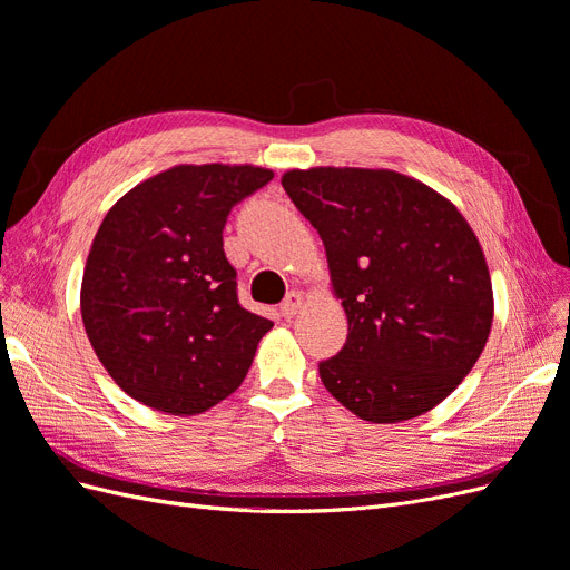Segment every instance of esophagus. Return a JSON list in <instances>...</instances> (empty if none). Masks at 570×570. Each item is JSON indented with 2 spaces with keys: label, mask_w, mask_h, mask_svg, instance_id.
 <instances>
[{
  "label": "esophagus",
  "mask_w": 570,
  "mask_h": 570,
  "mask_svg": "<svg viewBox=\"0 0 570 570\" xmlns=\"http://www.w3.org/2000/svg\"><path fill=\"white\" fill-rule=\"evenodd\" d=\"M302 304H304V295L302 292H289V295L283 299V304H281V316L283 318H292L295 316L299 308H302Z\"/></svg>",
  "instance_id": "1"
}]
</instances>
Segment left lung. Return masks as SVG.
<instances>
[{
  "mask_svg": "<svg viewBox=\"0 0 570 570\" xmlns=\"http://www.w3.org/2000/svg\"><path fill=\"white\" fill-rule=\"evenodd\" d=\"M283 187L318 230L350 321L344 347L318 364L325 390L371 423L438 406L492 327L490 271L469 223L394 170H287Z\"/></svg>",
  "mask_w": 570,
  "mask_h": 570,
  "instance_id": "8db88e82",
  "label": "left lung"
}]
</instances>
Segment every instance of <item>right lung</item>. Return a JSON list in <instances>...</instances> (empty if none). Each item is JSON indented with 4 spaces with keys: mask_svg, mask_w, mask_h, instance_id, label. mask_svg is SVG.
Masks as SVG:
<instances>
[{
    "mask_svg": "<svg viewBox=\"0 0 570 570\" xmlns=\"http://www.w3.org/2000/svg\"><path fill=\"white\" fill-rule=\"evenodd\" d=\"M271 178L258 166L183 164L132 187L101 220L80 314L101 366L132 400L195 416L245 381L273 323L237 302L223 228Z\"/></svg>",
    "mask_w": 570,
    "mask_h": 570,
    "instance_id": "right-lung-1",
    "label": "right lung"
}]
</instances>
